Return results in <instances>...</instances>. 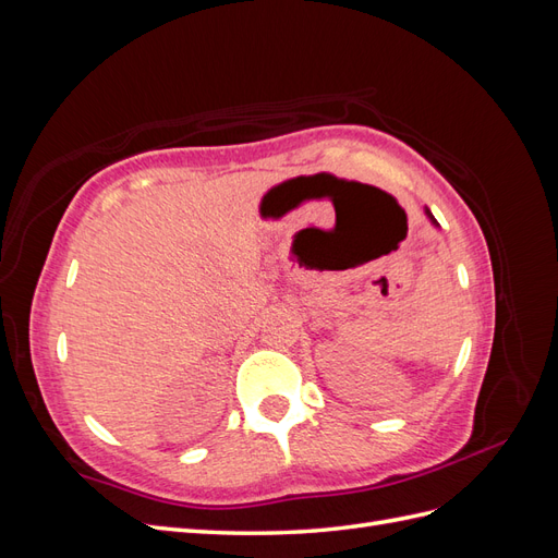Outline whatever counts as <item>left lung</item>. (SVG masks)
Returning a JSON list of instances; mask_svg holds the SVG:
<instances>
[{"label":"left lung","instance_id":"8db88e82","mask_svg":"<svg viewBox=\"0 0 558 558\" xmlns=\"http://www.w3.org/2000/svg\"><path fill=\"white\" fill-rule=\"evenodd\" d=\"M428 216H430V218H433V214H430V211H428Z\"/></svg>","mask_w":558,"mask_h":558}]
</instances>
